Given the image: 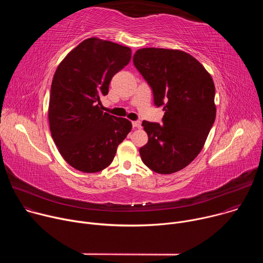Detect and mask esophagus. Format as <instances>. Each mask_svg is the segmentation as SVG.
Instances as JSON below:
<instances>
[{
    "instance_id": "1",
    "label": "esophagus",
    "mask_w": 263,
    "mask_h": 263,
    "mask_svg": "<svg viewBox=\"0 0 263 263\" xmlns=\"http://www.w3.org/2000/svg\"><path fill=\"white\" fill-rule=\"evenodd\" d=\"M132 127H133V128H140V127H141V124H140V122H138V121H134V122H132Z\"/></svg>"
}]
</instances>
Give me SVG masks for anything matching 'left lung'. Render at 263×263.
<instances>
[{
  "mask_svg": "<svg viewBox=\"0 0 263 263\" xmlns=\"http://www.w3.org/2000/svg\"><path fill=\"white\" fill-rule=\"evenodd\" d=\"M133 63L164 111L162 124L142 122L148 140L139 148L141 160L158 174L176 173L199 155L213 126V80L196 58L178 50L140 49Z\"/></svg>",
  "mask_w": 263,
  "mask_h": 263,
  "instance_id": "8db88e82",
  "label": "left lung"
}]
</instances>
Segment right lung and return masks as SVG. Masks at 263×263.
<instances>
[{"mask_svg": "<svg viewBox=\"0 0 263 263\" xmlns=\"http://www.w3.org/2000/svg\"><path fill=\"white\" fill-rule=\"evenodd\" d=\"M130 59V48L91 37L58 65L51 86L49 123L61 156L73 168L84 173L106 168L131 131V122L99 106L112 77Z\"/></svg>", "mask_w": 263, "mask_h": 263, "instance_id": "add662e5", "label": "right lung"}]
</instances>
